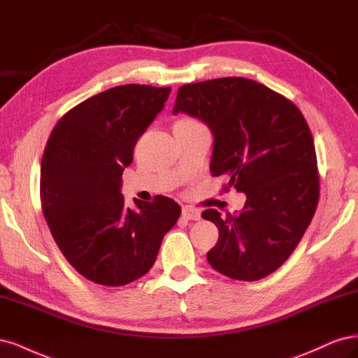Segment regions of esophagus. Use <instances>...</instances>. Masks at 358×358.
Here are the masks:
<instances>
[{
	"mask_svg": "<svg viewBox=\"0 0 358 358\" xmlns=\"http://www.w3.org/2000/svg\"><path fill=\"white\" fill-rule=\"evenodd\" d=\"M182 217L186 220H199L201 218V211L193 208V206H184L182 208Z\"/></svg>",
	"mask_w": 358,
	"mask_h": 358,
	"instance_id": "34e87169",
	"label": "esophagus"
}]
</instances>
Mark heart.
I'll use <instances>...</instances> for the list:
<instances>
[{"label":"heart","instance_id":"heart-1","mask_svg":"<svg viewBox=\"0 0 358 358\" xmlns=\"http://www.w3.org/2000/svg\"><path fill=\"white\" fill-rule=\"evenodd\" d=\"M190 123H196V120H193L190 117H181L180 120H177L176 124H190Z\"/></svg>","mask_w":358,"mask_h":358}]
</instances>
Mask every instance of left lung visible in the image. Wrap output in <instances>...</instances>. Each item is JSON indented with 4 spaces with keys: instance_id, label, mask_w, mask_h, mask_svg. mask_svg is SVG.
Masks as SVG:
<instances>
[{
    "instance_id": "1",
    "label": "left lung",
    "mask_w": 358,
    "mask_h": 358,
    "mask_svg": "<svg viewBox=\"0 0 358 358\" xmlns=\"http://www.w3.org/2000/svg\"><path fill=\"white\" fill-rule=\"evenodd\" d=\"M180 111L210 126V169L213 177H227L223 190L247 194L236 215L202 213L218 227L206 259L232 280H262L292 256L318 205L315 145L303 114L278 92L244 77L181 86L174 106Z\"/></svg>"
}]
</instances>
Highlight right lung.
<instances>
[{
  "instance_id": "obj_1",
  "label": "right lung",
  "mask_w": 358,
  "mask_h": 358,
  "mask_svg": "<svg viewBox=\"0 0 358 358\" xmlns=\"http://www.w3.org/2000/svg\"><path fill=\"white\" fill-rule=\"evenodd\" d=\"M171 87L124 85L71 108L45 144L40 199L45 222L71 266L86 280L120 287L141 278L181 214L166 196L124 205L123 169L162 111Z\"/></svg>"
}]
</instances>
